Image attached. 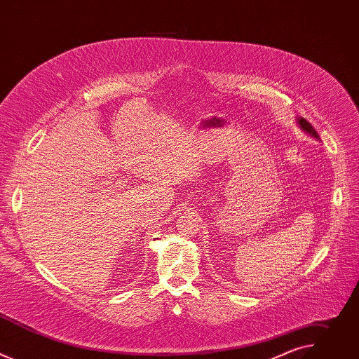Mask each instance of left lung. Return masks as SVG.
<instances>
[{"label":"left lung","mask_w":359,"mask_h":359,"mask_svg":"<svg viewBox=\"0 0 359 359\" xmlns=\"http://www.w3.org/2000/svg\"><path fill=\"white\" fill-rule=\"evenodd\" d=\"M297 122H298V125H299V128L304 130V132H306V133H310L313 137H316V139H320V136H318V133H317V130L313 128V125L306 121V119H302V118H297Z\"/></svg>","instance_id":"left-lung-1"}]
</instances>
